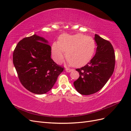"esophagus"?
I'll use <instances>...</instances> for the list:
<instances>
[{
	"mask_svg": "<svg viewBox=\"0 0 131 131\" xmlns=\"http://www.w3.org/2000/svg\"><path fill=\"white\" fill-rule=\"evenodd\" d=\"M66 71L67 72L70 73V72H72V69H66Z\"/></svg>",
	"mask_w": 131,
	"mask_h": 131,
	"instance_id": "obj_1",
	"label": "esophagus"
}]
</instances>
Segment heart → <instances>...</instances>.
Listing matches in <instances>:
<instances>
[{
  "instance_id": "1",
  "label": "heart",
  "mask_w": 131,
  "mask_h": 131,
  "mask_svg": "<svg viewBox=\"0 0 131 131\" xmlns=\"http://www.w3.org/2000/svg\"><path fill=\"white\" fill-rule=\"evenodd\" d=\"M96 48V43L92 37L82 34L60 35L57 42H54L51 53L57 63L62 62L66 51V57L70 64L80 67L88 63L92 58Z\"/></svg>"
}]
</instances>
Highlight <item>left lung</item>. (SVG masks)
Wrapping results in <instances>:
<instances>
[{
	"instance_id": "1",
	"label": "left lung",
	"mask_w": 131,
	"mask_h": 131,
	"mask_svg": "<svg viewBox=\"0 0 131 131\" xmlns=\"http://www.w3.org/2000/svg\"><path fill=\"white\" fill-rule=\"evenodd\" d=\"M94 40L97 46L95 56L86 66L76 69L80 77L74 86L82 95L92 94L102 89L114 70L115 56L112 43L97 34Z\"/></svg>"
}]
</instances>
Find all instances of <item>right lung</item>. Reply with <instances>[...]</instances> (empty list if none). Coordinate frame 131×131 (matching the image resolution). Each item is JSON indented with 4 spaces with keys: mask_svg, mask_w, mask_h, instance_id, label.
Returning <instances> with one entry per match:
<instances>
[{
    "mask_svg": "<svg viewBox=\"0 0 131 131\" xmlns=\"http://www.w3.org/2000/svg\"><path fill=\"white\" fill-rule=\"evenodd\" d=\"M48 41L36 34L19 41L13 53V63L22 85L30 92L46 93L52 88L64 68L51 58Z\"/></svg>",
    "mask_w": 131,
    "mask_h": 131,
    "instance_id": "1",
    "label": "right lung"
}]
</instances>
